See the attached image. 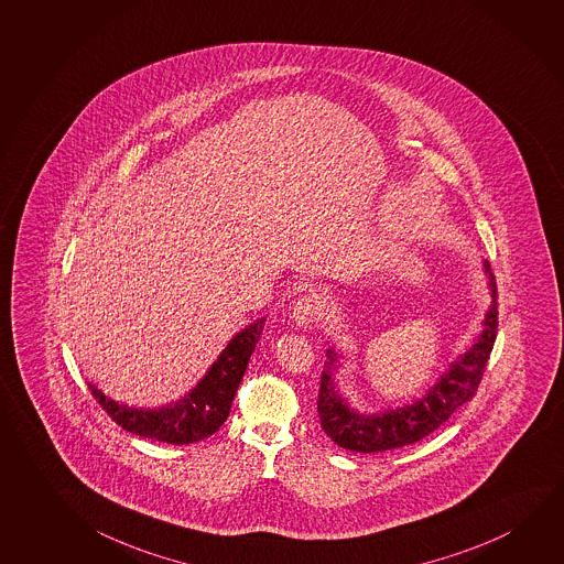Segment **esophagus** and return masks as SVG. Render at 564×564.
<instances>
[{
    "label": "esophagus",
    "mask_w": 564,
    "mask_h": 564,
    "mask_svg": "<svg viewBox=\"0 0 564 564\" xmlns=\"http://www.w3.org/2000/svg\"><path fill=\"white\" fill-rule=\"evenodd\" d=\"M293 318L299 326H311L318 318V301L311 295H304L293 306Z\"/></svg>",
    "instance_id": "34e87169"
}]
</instances>
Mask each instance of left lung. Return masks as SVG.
Listing matches in <instances>:
<instances>
[{
    "label": "left lung",
    "instance_id": "obj_1",
    "mask_svg": "<svg viewBox=\"0 0 564 564\" xmlns=\"http://www.w3.org/2000/svg\"><path fill=\"white\" fill-rule=\"evenodd\" d=\"M485 268L490 275L492 306L486 314L485 328L480 332L477 344L465 356H460L459 361L451 365L449 371L443 375L440 382L430 389L424 399L416 400L414 404L387 410L379 416H364L351 410L346 400L339 397L338 390H334L332 369L338 361V354L328 349V371L322 373L316 410L321 417V427L332 442L338 443L344 449L359 453H379L404 447L424 440L425 435L445 424L457 408L473 400L492 354L498 329L496 279L488 261H485Z\"/></svg>",
    "mask_w": 564,
    "mask_h": 564
}]
</instances>
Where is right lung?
I'll use <instances>...</instances> for the list:
<instances>
[{"label": "right lung", "mask_w": 564, "mask_h": 564, "mask_svg": "<svg viewBox=\"0 0 564 564\" xmlns=\"http://www.w3.org/2000/svg\"><path fill=\"white\" fill-rule=\"evenodd\" d=\"M261 332L263 318L242 329L225 347L205 379L174 406L160 410L121 406L119 402L107 399L94 384H89V390L115 424L130 434L174 445L199 442L225 424Z\"/></svg>", "instance_id": "obj_1"}]
</instances>
